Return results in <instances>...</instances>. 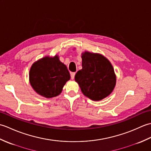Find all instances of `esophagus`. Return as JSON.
<instances>
[{
    "instance_id": "esophagus-1",
    "label": "esophagus",
    "mask_w": 151,
    "mask_h": 151,
    "mask_svg": "<svg viewBox=\"0 0 151 151\" xmlns=\"http://www.w3.org/2000/svg\"><path fill=\"white\" fill-rule=\"evenodd\" d=\"M75 73H70V78H71L72 80L75 78Z\"/></svg>"
}]
</instances>
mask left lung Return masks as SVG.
<instances>
[{
  "label": "left lung",
  "mask_w": 151,
  "mask_h": 151,
  "mask_svg": "<svg viewBox=\"0 0 151 151\" xmlns=\"http://www.w3.org/2000/svg\"><path fill=\"white\" fill-rule=\"evenodd\" d=\"M82 69L76 73L75 81L82 93L93 101L108 97L116 83L114 69L106 58L86 51L82 54Z\"/></svg>",
  "instance_id": "1"
}]
</instances>
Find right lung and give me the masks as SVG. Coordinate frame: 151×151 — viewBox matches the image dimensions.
I'll return each mask as SVG.
<instances>
[{
    "mask_svg": "<svg viewBox=\"0 0 151 151\" xmlns=\"http://www.w3.org/2000/svg\"><path fill=\"white\" fill-rule=\"evenodd\" d=\"M70 77L66 65L60 62L57 55L46 56L37 61L32 65L29 73L32 87L46 98L59 95Z\"/></svg>",
    "mask_w": 151,
    "mask_h": 151,
    "instance_id": "add662e5",
    "label": "right lung"
}]
</instances>
